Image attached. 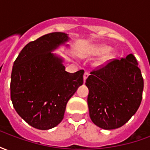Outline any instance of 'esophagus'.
<instances>
[{
    "label": "esophagus",
    "mask_w": 150,
    "mask_h": 150,
    "mask_svg": "<svg viewBox=\"0 0 150 150\" xmlns=\"http://www.w3.org/2000/svg\"><path fill=\"white\" fill-rule=\"evenodd\" d=\"M88 76H89V73L88 72H85L84 75H83V81H86V79H88Z\"/></svg>",
    "instance_id": "34e87169"
}]
</instances>
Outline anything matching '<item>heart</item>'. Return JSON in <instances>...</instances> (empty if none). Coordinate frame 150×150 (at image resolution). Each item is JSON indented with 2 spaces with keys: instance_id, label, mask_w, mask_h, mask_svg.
<instances>
[{
  "instance_id": "obj_1",
  "label": "heart",
  "mask_w": 150,
  "mask_h": 150,
  "mask_svg": "<svg viewBox=\"0 0 150 150\" xmlns=\"http://www.w3.org/2000/svg\"><path fill=\"white\" fill-rule=\"evenodd\" d=\"M111 50L110 46H96L92 47L90 51H89V54H92V55H101V54H107ZM112 59V54L108 53L107 55H105L101 59L100 63H105V62H108L109 60Z\"/></svg>"
}]
</instances>
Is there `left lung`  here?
Segmentation results:
<instances>
[{
  "instance_id": "left-lung-1",
  "label": "left lung",
  "mask_w": 150,
  "mask_h": 150,
  "mask_svg": "<svg viewBox=\"0 0 150 150\" xmlns=\"http://www.w3.org/2000/svg\"><path fill=\"white\" fill-rule=\"evenodd\" d=\"M91 121L101 129H118L138 109L144 81L132 54L91 72L85 83Z\"/></svg>"
}]
</instances>
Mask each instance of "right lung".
Returning a JSON list of instances; mask_svg holds the SVG:
<instances>
[{
    "label": "right lung",
    "mask_w": 150,
    "mask_h": 150,
    "mask_svg": "<svg viewBox=\"0 0 150 150\" xmlns=\"http://www.w3.org/2000/svg\"><path fill=\"white\" fill-rule=\"evenodd\" d=\"M70 40L54 32L29 42L15 60L10 96L15 110L35 129L48 130L63 119L66 106L83 83V70L66 71L64 59L52 53Z\"/></svg>",
    "instance_id": "right-lung-1"
}]
</instances>
